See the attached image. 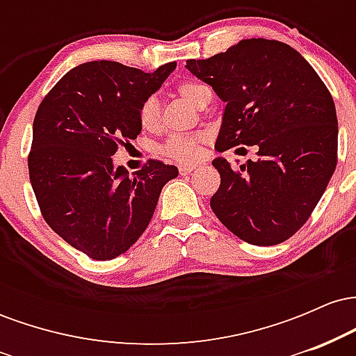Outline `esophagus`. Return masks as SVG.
Here are the masks:
<instances>
[{"mask_svg": "<svg viewBox=\"0 0 356 356\" xmlns=\"http://www.w3.org/2000/svg\"><path fill=\"white\" fill-rule=\"evenodd\" d=\"M195 167H197L195 164H181L179 165V170H181L182 175H189L191 172H194Z\"/></svg>", "mask_w": 356, "mask_h": 356, "instance_id": "obj_1", "label": "esophagus"}]
</instances>
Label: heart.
Instances as JSON below:
<instances>
[{"label":"heart","instance_id":"heart-1","mask_svg":"<svg viewBox=\"0 0 356 356\" xmlns=\"http://www.w3.org/2000/svg\"><path fill=\"white\" fill-rule=\"evenodd\" d=\"M204 88L206 87H202V85L187 81V83L179 85V95H181L186 102L194 105L195 99H197V95ZM138 118H140V124L144 129H155L159 122L157 100L152 99V97L147 99L144 104H142L140 110H138ZM204 140H206V136H204V134H175V136H172L167 140L164 152L165 155H169V157L175 159V161H194V159H197L199 154H201Z\"/></svg>","mask_w":356,"mask_h":356}]
</instances>
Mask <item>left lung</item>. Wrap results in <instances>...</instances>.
I'll use <instances>...</instances> for the list:
<instances>
[{
    "mask_svg": "<svg viewBox=\"0 0 356 356\" xmlns=\"http://www.w3.org/2000/svg\"><path fill=\"white\" fill-rule=\"evenodd\" d=\"M186 68L226 104L216 150L259 149V159L241 170L224 157L212 161L220 174L211 197L214 214L249 244L289 239L312 216L337 167L332 93L295 48L276 40H243L207 60H187Z\"/></svg>",
    "mask_w": 356,
    "mask_h": 356,
    "instance_id": "8db88e82",
    "label": "left lung"
}]
</instances>
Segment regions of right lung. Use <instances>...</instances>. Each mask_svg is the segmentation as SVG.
Returning a JSON list of instances; mask_svg holds the SVG:
<instances>
[{
    "label": "right lung",
    "instance_id": "right-lung-1",
    "mask_svg": "<svg viewBox=\"0 0 356 356\" xmlns=\"http://www.w3.org/2000/svg\"><path fill=\"white\" fill-rule=\"evenodd\" d=\"M177 67L152 73L117 61L75 67L44 97L33 122L30 182L48 226L97 261L120 256L144 234L175 165L150 161L129 175L112 155L142 130L138 110Z\"/></svg>",
    "mask_w": 356,
    "mask_h": 356
}]
</instances>
